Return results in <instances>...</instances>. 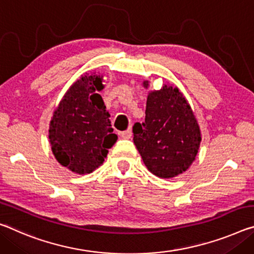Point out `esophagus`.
Masks as SVG:
<instances>
[{
  "instance_id": "obj_1",
  "label": "esophagus",
  "mask_w": 254,
  "mask_h": 254,
  "mask_svg": "<svg viewBox=\"0 0 254 254\" xmlns=\"http://www.w3.org/2000/svg\"><path fill=\"white\" fill-rule=\"evenodd\" d=\"M120 135L122 136L123 139H130L131 136H132V128H131V127H128L127 131H123V132H121Z\"/></svg>"
}]
</instances>
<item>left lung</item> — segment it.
<instances>
[{"label":"left lung","instance_id":"obj_1","mask_svg":"<svg viewBox=\"0 0 254 254\" xmlns=\"http://www.w3.org/2000/svg\"><path fill=\"white\" fill-rule=\"evenodd\" d=\"M200 141L198 123L178 88L149 92L144 122L133 126V142L152 174L162 179L182 174L195 159Z\"/></svg>","mask_w":254,"mask_h":254}]
</instances>
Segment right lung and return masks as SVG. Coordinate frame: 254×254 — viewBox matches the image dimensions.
Returning <instances> with one entry per match:
<instances>
[{
    "mask_svg": "<svg viewBox=\"0 0 254 254\" xmlns=\"http://www.w3.org/2000/svg\"><path fill=\"white\" fill-rule=\"evenodd\" d=\"M100 75H84L72 84L50 124L52 151L62 166L76 174H89L105 160L118 140L110 113L97 91Z\"/></svg>",
    "mask_w": 254,
    "mask_h": 254,
    "instance_id": "obj_1",
    "label": "right lung"
}]
</instances>
